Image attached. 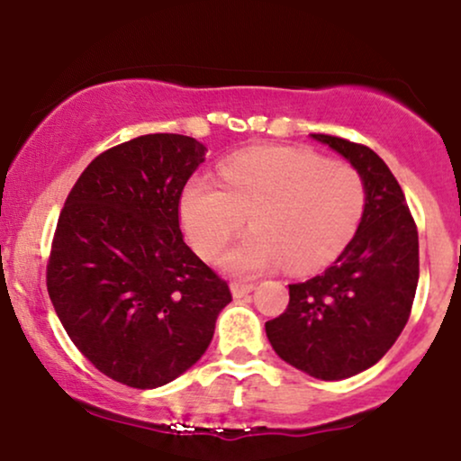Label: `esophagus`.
I'll return each mask as SVG.
<instances>
[{
    "label": "esophagus",
    "mask_w": 461,
    "mask_h": 461,
    "mask_svg": "<svg viewBox=\"0 0 461 461\" xmlns=\"http://www.w3.org/2000/svg\"><path fill=\"white\" fill-rule=\"evenodd\" d=\"M253 289H255L253 283H240V281L231 283V295H234V298H244V295H249Z\"/></svg>",
    "instance_id": "1"
}]
</instances>
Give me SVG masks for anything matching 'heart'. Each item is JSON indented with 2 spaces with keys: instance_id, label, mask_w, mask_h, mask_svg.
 Instances as JSON below:
<instances>
[{
  "instance_id": "1",
  "label": "heart",
  "mask_w": 461,
  "mask_h": 461,
  "mask_svg": "<svg viewBox=\"0 0 461 461\" xmlns=\"http://www.w3.org/2000/svg\"><path fill=\"white\" fill-rule=\"evenodd\" d=\"M219 180L194 176L178 200L185 234L212 259L244 225L255 227L223 258L236 274L287 266L312 272L345 250L366 208L359 172L302 149H250L225 159Z\"/></svg>"
}]
</instances>
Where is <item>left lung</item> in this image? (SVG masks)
Masks as SVG:
<instances>
[{
	"label": "left lung",
	"instance_id": "8db88e82",
	"mask_svg": "<svg viewBox=\"0 0 461 461\" xmlns=\"http://www.w3.org/2000/svg\"><path fill=\"white\" fill-rule=\"evenodd\" d=\"M311 136L359 172L364 217L328 270L289 285V304L266 323V334L294 368L321 381H342L375 366L409 321L419 281V236L398 180L375 150L328 133Z\"/></svg>",
	"mask_w": 461,
	"mask_h": 461
}]
</instances>
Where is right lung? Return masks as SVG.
<instances>
[{"mask_svg": "<svg viewBox=\"0 0 461 461\" xmlns=\"http://www.w3.org/2000/svg\"><path fill=\"white\" fill-rule=\"evenodd\" d=\"M206 147L149 133L97 155L69 191L46 287L69 340L97 370L136 389L187 372L214 334L230 287L178 227L180 191Z\"/></svg>", "mask_w": 461, "mask_h": 461, "instance_id": "right-lung-1", "label": "right lung"}]
</instances>
